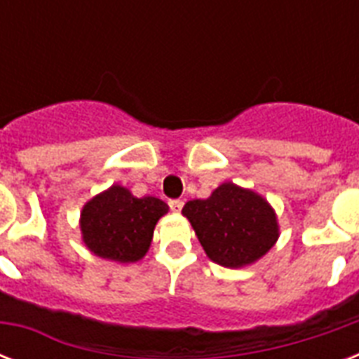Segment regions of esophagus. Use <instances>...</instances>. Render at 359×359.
<instances>
[{"instance_id": "34e87169", "label": "esophagus", "mask_w": 359, "mask_h": 359, "mask_svg": "<svg viewBox=\"0 0 359 359\" xmlns=\"http://www.w3.org/2000/svg\"><path fill=\"white\" fill-rule=\"evenodd\" d=\"M182 207H184V201H180V199H171V201H169V208H171L173 212H180Z\"/></svg>"}]
</instances>
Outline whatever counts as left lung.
<instances>
[{
  "label": "left lung",
  "mask_w": 359,
  "mask_h": 359,
  "mask_svg": "<svg viewBox=\"0 0 359 359\" xmlns=\"http://www.w3.org/2000/svg\"><path fill=\"white\" fill-rule=\"evenodd\" d=\"M208 259L227 268H242L266 255L279 236L270 203L255 191L224 182L208 199H194L182 208Z\"/></svg>",
  "instance_id": "left-lung-1"
}]
</instances>
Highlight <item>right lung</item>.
<instances>
[{
    "mask_svg": "<svg viewBox=\"0 0 359 359\" xmlns=\"http://www.w3.org/2000/svg\"><path fill=\"white\" fill-rule=\"evenodd\" d=\"M169 207L158 197H135L114 184L81 208V238L95 255L115 262L145 257L154 227Z\"/></svg>",
    "mask_w": 359,
    "mask_h": 359,
    "instance_id": "obj_1",
    "label": "right lung"
}]
</instances>
